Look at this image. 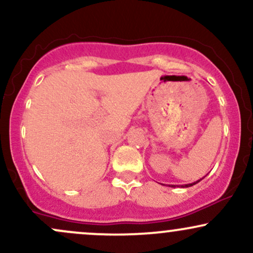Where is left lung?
I'll return each mask as SVG.
<instances>
[{"label": "left lung", "mask_w": 253, "mask_h": 253, "mask_svg": "<svg viewBox=\"0 0 253 253\" xmlns=\"http://www.w3.org/2000/svg\"><path fill=\"white\" fill-rule=\"evenodd\" d=\"M202 178H205V177H202ZM201 178V179H202ZM201 179H199V181H196V182H194V183H189V184H184V185H181V188H188V187H191V185H194V184H196V183H199L200 181H201ZM173 187V185H172Z\"/></svg>", "instance_id": "8db88e82"}]
</instances>
